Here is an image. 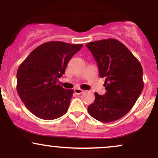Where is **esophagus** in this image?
Instances as JSON below:
<instances>
[{"label": "esophagus", "instance_id": "1", "mask_svg": "<svg viewBox=\"0 0 158 158\" xmlns=\"http://www.w3.org/2000/svg\"><path fill=\"white\" fill-rule=\"evenodd\" d=\"M84 92V90L80 89V88H75V89H74V93L77 94V95H80V94H83Z\"/></svg>", "mask_w": 158, "mask_h": 158}]
</instances>
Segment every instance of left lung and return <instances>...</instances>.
<instances>
[{
    "label": "left lung",
    "instance_id": "obj_1",
    "mask_svg": "<svg viewBox=\"0 0 158 158\" xmlns=\"http://www.w3.org/2000/svg\"><path fill=\"white\" fill-rule=\"evenodd\" d=\"M105 78L106 93H94L95 100L88 108L92 117L102 123L120 119L131 109L143 89L139 61L120 41L103 39L86 44Z\"/></svg>",
    "mask_w": 158,
    "mask_h": 158
}]
</instances>
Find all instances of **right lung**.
<instances>
[{"instance_id": "right-lung-1", "label": "right lung", "mask_w": 158, "mask_h": 158, "mask_svg": "<svg viewBox=\"0 0 158 158\" xmlns=\"http://www.w3.org/2000/svg\"><path fill=\"white\" fill-rule=\"evenodd\" d=\"M82 44L48 41L37 47L17 71V92L26 108L40 119L51 120L68 111L73 90L57 85L58 79Z\"/></svg>"}]
</instances>
